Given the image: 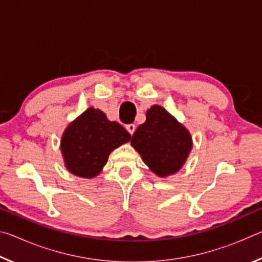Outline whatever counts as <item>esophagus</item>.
Wrapping results in <instances>:
<instances>
[{
	"label": "esophagus",
	"mask_w": 262,
	"mask_h": 262,
	"mask_svg": "<svg viewBox=\"0 0 262 262\" xmlns=\"http://www.w3.org/2000/svg\"><path fill=\"white\" fill-rule=\"evenodd\" d=\"M126 129L128 130V133H129L130 135H133V134H134L135 129H136V126L134 125V123H130V125H127L126 126Z\"/></svg>",
	"instance_id": "obj_1"
}]
</instances>
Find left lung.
<instances>
[{
    "label": "left lung",
    "mask_w": 262,
    "mask_h": 262,
    "mask_svg": "<svg viewBox=\"0 0 262 262\" xmlns=\"http://www.w3.org/2000/svg\"><path fill=\"white\" fill-rule=\"evenodd\" d=\"M130 143L154 173L166 177L178 172L192 149L186 128L161 106L147 112V120L137 127Z\"/></svg>",
    "instance_id": "obj_1"
}]
</instances>
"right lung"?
Returning <instances> with one entry per match:
<instances>
[{
    "label": "right lung",
    "instance_id": "1",
    "mask_svg": "<svg viewBox=\"0 0 262 262\" xmlns=\"http://www.w3.org/2000/svg\"><path fill=\"white\" fill-rule=\"evenodd\" d=\"M130 140L120 123L108 121L99 110L89 108L70 123L61 140L66 166L73 174L94 178L115 148Z\"/></svg>",
    "mask_w": 262,
    "mask_h": 262
}]
</instances>
